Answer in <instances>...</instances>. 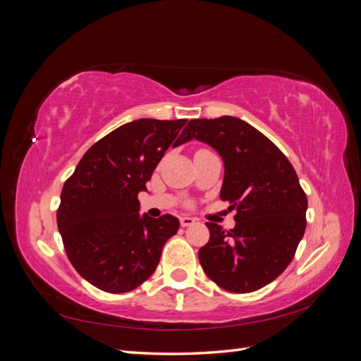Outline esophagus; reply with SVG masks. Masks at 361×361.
Returning a JSON list of instances; mask_svg holds the SVG:
<instances>
[{
	"label": "esophagus",
	"instance_id": "esophagus-1",
	"mask_svg": "<svg viewBox=\"0 0 361 361\" xmlns=\"http://www.w3.org/2000/svg\"><path fill=\"white\" fill-rule=\"evenodd\" d=\"M180 224L183 226V228H188V226H192V224H195V219H192V216H181L180 219Z\"/></svg>",
	"mask_w": 361,
	"mask_h": 361
}]
</instances>
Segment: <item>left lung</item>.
Wrapping results in <instances>:
<instances>
[{"instance_id": "1", "label": "left lung", "mask_w": 361, "mask_h": 361, "mask_svg": "<svg viewBox=\"0 0 361 361\" xmlns=\"http://www.w3.org/2000/svg\"><path fill=\"white\" fill-rule=\"evenodd\" d=\"M183 138L220 154V197L237 209L229 232L206 223L211 238L198 252L201 267L229 292L262 289L286 269L305 235L307 198L295 169L269 138L237 116L190 120Z\"/></svg>"}]
</instances>
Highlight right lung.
Masks as SVG:
<instances>
[{"label": "right lung", "mask_w": 361, "mask_h": 361, "mask_svg": "<svg viewBox=\"0 0 361 361\" xmlns=\"http://www.w3.org/2000/svg\"><path fill=\"white\" fill-rule=\"evenodd\" d=\"M188 120L140 118L107 133L82 155L64 183L56 212L67 258L95 288L121 294L157 269L164 243L177 233L173 215H140L146 189L169 146L186 140Z\"/></svg>", "instance_id": "obj_1"}]
</instances>
